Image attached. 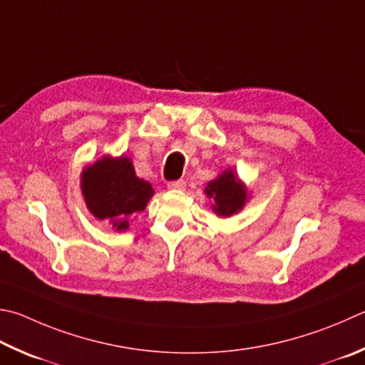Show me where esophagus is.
Here are the masks:
<instances>
[{
  "instance_id": "1",
  "label": "esophagus",
  "mask_w": 365,
  "mask_h": 365,
  "mask_svg": "<svg viewBox=\"0 0 365 365\" xmlns=\"http://www.w3.org/2000/svg\"><path fill=\"white\" fill-rule=\"evenodd\" d=\"M185 187H187V182L185 180H172L168 183V188L169 190H185Z\"/></svg>"
}]
</instances>
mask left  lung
<instances>
[{"mask_svg":"<svg viewBox=\"0 0 365 365\" xmlns=\"http://www.w3.org/2000/svg\"><path fill=\"white\" fill-rule=\"evenodd\" d=\"M204 193L212 200V210L218 217H231L237 214L249 197L246 185L231 169H225L220 175L210 180L204 188Z\"/></svg>","mask_w":365,"mask_h":365,"instance_id":"left-lung-1","label":"left lung"}]
</instances>
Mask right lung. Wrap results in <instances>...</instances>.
<instances>
[{
    "label": "right lung",
    "instance_id": "obj_1",
    "mask_svg": "<svg viewBox=\"0 0 365 365\" xmlns=\"http://www.w3.org/2000/svg\"><path fill=\"white\" fill-rule=\"evenodd\" d=\"M81 191L91 214L107 220L116 231L129 228V217L142 212L153 188L135 175L128 156H103L81 172Z\"/></svg>",
    "mask_w": 365,
    "mask_h": 365
}]
</instances>
